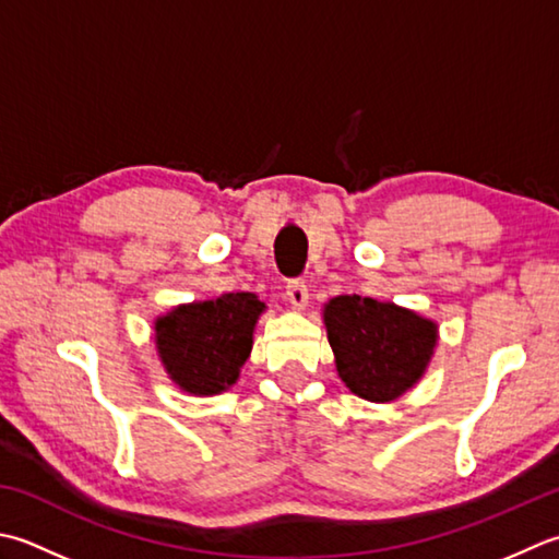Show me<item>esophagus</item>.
Segmentation results:
<instances>
[{
    "label": "esophagus",
    "instance_id": "esophagus-1",
    "mask_svg": "<svg viewBox=\"0 0 559 559\" xmlns=\"http://www.w3.org/2000/svg\"><path fill=\"white\" fill-rule=\"evenodd\" d=\"M286 298L293 305V310H305V305H308V286H305L302 281H290L286 286Z\"/></svg>",
    "mask_w": 559,
    "mask_h": 559
}]
</instances>
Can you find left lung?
Returning a JSON list of instances; mask_svg holds the SVG:
<instances>
[{
  "mask_svg": "<svg viewBox=\"0 0 559 559\" xmlns=\"http://www.w3.org/2000/svg\"><path fill=\"white\" fill-rule=\"evenodd\" d=\"M336 373L354 395L385 404L424 378L439 344L429 317L364 295H336L322 308Z\"/></svg>",
  "mask_w": 559,
  "mask_h": 559,
  "instance_id": "left-lung-1",
  "label": "left lung"
}]
</instances>
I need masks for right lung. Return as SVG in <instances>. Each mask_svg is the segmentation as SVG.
Listing matches in <instances>:
<instances>
[{
	"mask_svg": "<svg viewBox=\"0 0 559 559\" xmlns=\"http://www.w3.org/2000/svg\"><path fill=\"white\" fill-rule=\"evenodd\" d=\"M264 310L266 302L254 293H223L159 314L155 346L169 380L193 397H213L233 388Z\"/></svg>",
	"mask_w": 559,
	"mask_h": 559,
	"instance_id": "add662e5",
	"label": "right lung"
}]
</instances>
